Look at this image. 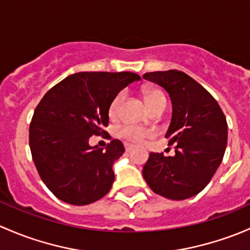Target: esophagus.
Masks as SVG:
<instances>
[{"label": "esophagus", "mask_w": 250, "mask_h": 250, "mask_svg": "<svg viewBox=\"0 0 250 250\" xmlns=\"http://www.w3.org/2000/svg\"><path fill=\"white\" fill-rule=\"evenodd\" d=\"M132 149H133V146H131V144H127V143L125 144V150L126 151H131Z\"/></svg>", "instance_id": "34e87169"}]
</instances>
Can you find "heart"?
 <instances>
[{
    "label": "heart",
    "mask_w": 250,
    "mask_h": 250,
    "mask_svg": "<svg viewBox=\"0 0 250 250\" xmlns=\"http://www.w3.org/2000/svg\"><path fill=\"white\" fill-rule=\"evenodd\" d=\"M143 97L148 109H150L151 107L156 106V104H161V102H166V99H165L164 94L158 89H150V87L144 89ZM123 100H124V94H118L117 96L113 99L112 104H110L109 106V109H108V114H109L110 118L117 117L118 113H119V108H120V104H122ZM120 136L126 138L127 141H130V142L141 143L144 138L150 136V131L137 127V126L126 125L122 128V130H120Z\"/></svg>",
    "instance_id": "obj_1"
}]
</instances>
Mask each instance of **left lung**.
Returning a JSON list of instances; mask_svg holds the SVG:
<instances>
[{"label": "left lung", "mask_w": 250, "mask_h": 250, "mask_svg": "<svg viewBox=\"0 0 250 250\" xmlns=\"http://www.w3.org/2000/svg\"><path fill=\"white\" fill-rule=\"evenodd\" d=\"M143 78L164 87L172 102L166 137L176 155L150 153L143 178L155 194L185 200L202 191L223 160L228 124L214 97L195 79L177 69L148 72Z\"/></svg>", "instance_id": "left-lung-1"}]
</instances>
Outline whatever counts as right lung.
<instances>
[{
    "label": "right lung",
    "instance_id": "add662e5",
    "mask_svg": "<svg viewBox=\"0 0 250 250\" xmlns=\"http://www.w3.org/2000/svg\"><path fill=\"white\" fill-rule=\"evenodd\" d=\"M140 79L132 72H78L41 100L30 124V149L43 183L59 200L84 206L109 192L113 165L125 148L113 140L104 150L89 140L108 125L113 99Z\"/></svg>",
    "mask_w": 250,
    "mask_h": 250
}]
</instances>
